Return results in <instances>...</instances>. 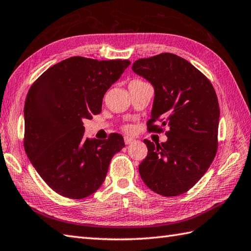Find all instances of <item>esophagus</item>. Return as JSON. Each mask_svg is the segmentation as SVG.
I'll return each mask as SVG.
<instances>
[{
	"instance_id": "1",
	"label": "esophagus",
	"mask_w": 251,
	"mask_h": 251,
	"mask_svg": "<svg viewBox=\"0 0 251 251\" xmlns=\"http://www.w3.org/2000/svg\"><path fill=\"white\" fill-rule=\"evenodd\" d=\"M124 141H125V145H130V143L135 142L136 140H135V139H132V138H130V137H125Z\"/></svg>"
}]
</instances>
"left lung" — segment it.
<instances>
[{
    "instance_id": "left-lung-1",
    "label": "left lung",
    "mask_w": 251,
    "mask_h": 251,
    "mask_svg": "<svg viewBox=\"0 0 251 251\" xmlns=\"http://www.w3.org/2000/svg\"><path fill=\"white\" fill-rule=\"evenodd\" d=\"M132 71L154 88L148 124L159 121L161 128H169L166 142L143 140L148 155L139 165L140 177L157 194H183L216 156L220 110L215 89L192 63L169 52L136 60Z\"/></svg>"
}]
</instances>
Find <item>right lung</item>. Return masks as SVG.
Instances as JSON below:
<instances>
[{
  "instance_id": "add662e5",
  "label": "right lung",
  "mask_w": 251,
  "mask_h": 251,
  "mask_svg": "<svg viewBox=\"0 0 251 251\" xmlns=\"http://www.w3.org/2000/svg\"><path fill=\"white\" fill-rule=\"evenodd\" d=\"M129 60L71 57L42 74L25 102V150L35 170L58 194L84 199L103 183L112 157L125 147L120 134L108 140L84 137V120L99 114L103 96Z\"/></svg>"
}]
</instances>
